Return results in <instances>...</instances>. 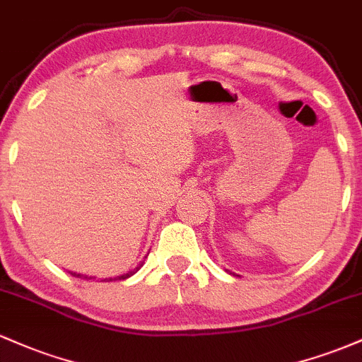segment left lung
<instances>
[{
    "instance_id": "1",
    "label": "left lung",
    "mask_w": 362,
    "mask_h": 362,
    "mask_svg": "<svg viewBox=\"0 0 362 362\" xmlns=\"http://www.w3.org/2000/svg\"><path fill=\"white\" fill-rule=\"evenodd\" d=\"M233 276H235V274H233Z\"/></svg>"
}]
</instances>
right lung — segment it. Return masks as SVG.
<instances>
[{"instance_id":"obj_1","label":"right lung","mask_w":362,"mask_h":362,"mask_svg":"<svg viewBox=\"0 0 362 362\" xmlns=\"http://www.w3.org/2000/svg\"><path fill=\"white\" fill-rule=\"evenodd\" d=\"M141 265H143V262H141V264H139V267H141ZM139 267H136L134 271H131V272L124 274V276H119V277H115V279H127V277H131L132 274H134L136 271H138ZM71 276H74V277H80V279H81V277H83V279H91V277H88V276H83V274H76V272H71ZM105 281H112V277H110V279H105Z\"/></svg>"}]
</instances>
